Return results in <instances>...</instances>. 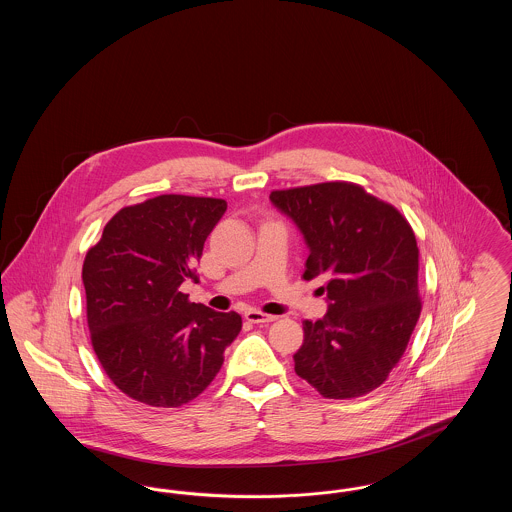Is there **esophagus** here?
<instances>
[{
	"label": "esophagus",
	"mask_w": 512,
	"mask_h": 512,
	"mask_svg": "<svg viewBox=\"0 0 512 512\" xmlns=\"http://www.w3.org/2000/svg\"><path fill=\"white\" fill-rule=\"evenodd\" d=\"M245 318L249 320V322H253V324H267V322H272V320H276L274 315H267V313H261V311H257V309H249V311H245Z\"/></svg>",
	"instance_id": "obj_1"
}]
</instances>
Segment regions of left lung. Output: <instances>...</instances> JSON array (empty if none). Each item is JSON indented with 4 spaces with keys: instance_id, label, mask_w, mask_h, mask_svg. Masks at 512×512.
I'll use <instances>...</instances> for the list:
<instances>
[{
    "instance_id": "8db88e82",
    "label": "left lung",
    "mask_w": 512,
    "mask_h": 512,
    "mask_svg": "<svg viewBox=\"0 0 512 512\" xmlns=\"http://www.w3.org/2000/svg\"><path fill=\"white\" fill-rule=\"evenodd\" d=\"M272 205L309 247L305 280L324 282L328 313L305 320L295 372L328 399L376 390L403 357L420 317L413 228L359 184L276 190Z\"/></svg>"
}]
</instances>
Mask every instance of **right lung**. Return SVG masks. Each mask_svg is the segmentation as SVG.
<instances>
[{
	"label": "right lung",
	"mask_w": 512,
	"mask_h": 512,
	"mask_svg": "<svg viewBox=\"0 0 512 512\" xmlns=\"http://www.w3.org/2000/svg\"><path fill=\"white\" fill-rule=\"evenodd\" d=\"M224 211V199L157 195L121 209L86 253L94 351L111 382L149 407L195 399L242 330L238 313H217L180 292L197 280L195 263Z\"/></svg>",
	"instance_id": "obj_1"
}]
</instances>
